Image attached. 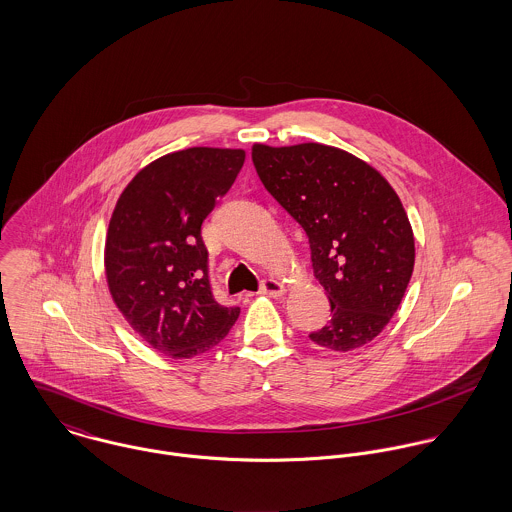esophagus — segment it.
<instances>
[{"label": "esophagus", "mask_w": 512, "mask_h": 512, "mask_svg": "<svg viewBox=\"0 0 512 512\" xmlns=\"http://www.w3.org/2000/svg\"><path fill=\"white\" fill-rule=\"evenodd\" d=\"M286 292H288L286 286L280 280H274V278L264 280L262 288H260V293L268 295V297H282V295H286Z\"/></svg>", "instance_id": "obj_1"}]
</instances>
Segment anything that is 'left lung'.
<instances>
[{
  "label": "left lung",
  "mask_w": 512,
  "mask_h": 512,
  "mask_svg": "<svg viewBox=\"0 0 512 512\" xmlns=\"http://www.w3.org/2000/svg\"><path fill=\"white\" fill-rule=\"evenodd\" d=\"M268 193L309 236L333 319L309 339L347 353L388 325L412 278L414 232L392 185L357 155L323 144L252 146Z\"/></svg>",
  "instance_id": "8db88e82"
}]
</instances>
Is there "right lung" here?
Wrapping results in <instances>:
<instances>
[{"label": "right lung", "instance_id": "add662e5", "mask_svg": "<svg viewBox=\"0 0 512 512\" xmlns=\"http://www.w3.org/2000/svg\"><path fill=\"white\" fill-rule=\"evenodd\" d=\"M244 149L189 147L157 157L122 191L106 232L114 305L147 345L171 359L217 347L240 307L217 303L201 224L234 183Z\"/></svg>", "mask_w": 512, "mask_h": 512}]
</instances>
